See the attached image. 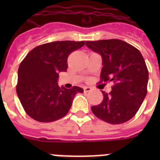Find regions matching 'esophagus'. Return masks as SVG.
<instances>
[{
    "label": "esophagus",
    "mask_w": 160,
    "mask_h": 160,
    "mask_svg": "<svg viewBox=\"0 0 160 160\" xmlns=\"http://www.w3.org/2000/svg\"><path fill=\"white\" fill-rule=\"evenodd\" d=\"M83 90H84L85 93H87V92H90V90H91V88L89 87H83Z\"/></svg>",
    "instance_id": "1"
}]
</instances>
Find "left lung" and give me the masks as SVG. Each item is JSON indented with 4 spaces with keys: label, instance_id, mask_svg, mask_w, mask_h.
I'll use <instances>...</instances> for the list:
<instances>
[{
    "label": "left lung",
    "instance_id": "obj_1",
    "mask_svg": "<svg viewBox=\"0 0 160 160\" xmlns=\"http://www.w3.org/2000/svg\"><path fill=\"white\" fill-rule=\"evenodd\" d=\"M86 45L102 56L100 82H114L109 94L102 91V102L91 107L92 112L108 123L128 122L135 116L148 93V70L142 55L119 39L87 41Z\"/></svg>",
    "mask_w": 160,
    "mask_h": 160
}]
</instances>
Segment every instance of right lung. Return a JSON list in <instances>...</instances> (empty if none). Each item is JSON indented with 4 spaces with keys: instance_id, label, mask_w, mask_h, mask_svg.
<instances>
[{
    "instance_id": "1",
    "label": "right lung",
    "mask_w": 160,
    "mask_h": 160,
    "mask_svg": "<svg viewBox=\"0 0 160 160\" xmlns=\"http://www.w3.org/2000/svg\"><path fill=\"white\" fill-rule=\"evenodd\" d=\"M85 42L62 41L43 44L25 56L18 73L16 90L25 113L36 121L53 122L70 111L73 98L83 89L60 87L58 73L67 70L68 56Z\"/></svg>"
}]
</instances>
